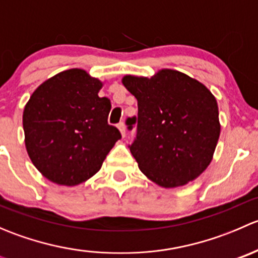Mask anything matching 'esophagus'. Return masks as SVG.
<instances>
[{
	"label": "esophagus",
	"mask_w": 258,
	"mask_h": 258,
	"mask_svg": "<svg viewBox=\"0 0 258 258\" xmlns=\"http://www.w3.org/2000/svg\"><path fill=\"white\" fill-rule=\"evenodd\" d=\"M117 127H118L119 132H121V136H122V137L126 136V127H124V124L121 122V123L117 124Z\"/></svg>",
	"instance_id": "34e87169"
}]
</instances>
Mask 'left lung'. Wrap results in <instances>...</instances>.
Here are the masks:
<instances>
[{
    "label": "left lung",
    "mask_w": 258,
    "mask_h": 258,
    "mask_svg": "<svg viewBox=\"0 0 258 258\" xmlns=\"http://www.w3.org/2000/svg\"><path fill=\"white\" fill-rule=\"evenodd\" d=\"M122 83L137 100V139L130 146L141 172L165 188L184 186L209 167L221 134L218 106L200 81L176 70L152 77L126 75Z\"/></svg>",
    "instance_id": "1"
}]
</instances>
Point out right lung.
Masks as SVG:
<instances>
[{"label": "right lung", "instance_id": "right-lung-1", "mask_svg": "<svg viewBox=\"0 0 258 258\" xmlns=\"http://www.w3.org/2000/svg\"><path fill=\"white\" fill-rule=\"evenodd\" d=\"M102 87L85 70H66L41 83L26 103V150L48 181L69 187L86 182L121 139L107 123L111 102L98 96Z\"/></svg>", "mask_w": 258, "mask_h": 258}]
</instances>
